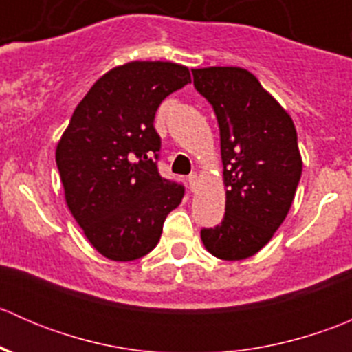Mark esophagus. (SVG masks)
I'll return each mask as SVG.
<instances>
[{"mask_svg":"<svg viewBox=\"0 0 352 352\" xmlns=\"http://www.w3.org/2000/svg\"><path fill=\"white\" fill-rule=\"evenodd\" d=\"M196 184H197V173H190V175H189V186H190V190L196 189Z\"/></svg>","mask_w":352,"mask_h":352,"instance_id":"1","label":"esophagus"}]
</instances>
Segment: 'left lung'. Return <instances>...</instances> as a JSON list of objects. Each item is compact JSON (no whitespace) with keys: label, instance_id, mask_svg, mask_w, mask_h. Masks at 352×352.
<instances>
[{"label":"left lung","instance_id":"obj_1","mask_svg":"<svg viewBox=\"0 0 352 352\" xmlns=\"http://www.w3.org/2000/svg\"><path fill=\"white\" fill-rule=\"evenodd\" d=\"M192 74L218 117L226 187L225 218L201 240L221 261H243L269 243L293 204L303 168L296 127L250 71L209 66Z\"/></svg>","mask_w":352,"mask_h":352}]
</instances>
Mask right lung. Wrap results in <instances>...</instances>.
Here are the masks:
<instances>
[{
    "instance_id": "right-lung-1",
    "label": "right lung",
    "mask_w": 352,
    "mask_h": 352,
    "mask_svg": "<svg viewBox=\"0 0 352 352\" xmlns=\"http://www.w3.org/2000/svg\"><path fill=\"white\" fill-rule=\"evenodd\" d=\"M189 67L131 61L98 78L56 148L71 214L98 254L116 262L144 257L158 243L184 187L160 177L153 127L163 98L190 83Z\"/></svg>"
}]
</instances>
